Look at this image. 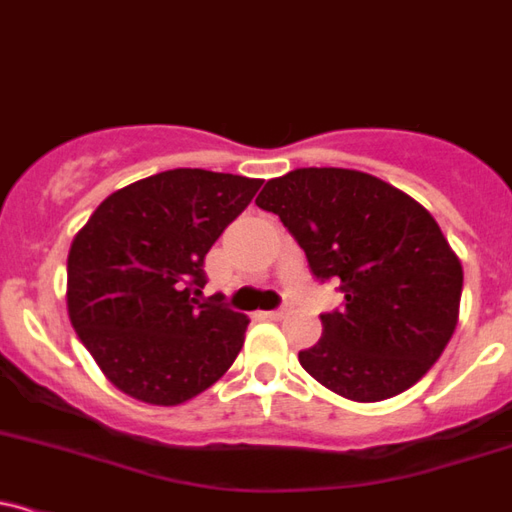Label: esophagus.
I'll list each match as a JSON object with an SVG mask.
<instances>
[{
	"label": "esophagus",
	"mask_w": 512,
	"mask_h": 512,
	"mask_svg": "<svg viewBox=\"0 0 512 512\" xmlns=\"http://www.w3.org/2000/svg\"><path fill=\"white\" fill-rule=\"evenodd\" d=\"M287 306H279V309H274V311H270V314H267V316H270V319H284V316H287Z\"/></svg>",
	"instance_id": "1"
}]
</instances>
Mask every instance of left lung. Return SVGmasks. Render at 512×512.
<instances>
[{
	"label": "left lung",
	"mask_w": 512,
	"mask_h": 512,
	"mask_svg": "<svg viewBox=\"0 0 512 512\" xmlns=\"http://www.w3.org/2000/svg\"><path fill=\"white\" fill-rule=\"evenodd\" d=\"M262 211L279 215L319 282L343 292L321 314L306 373L353 402L412 387L439 360L459 321L464 270L427 208L353 169H294L267 181Z\"/></svg>",
	"instance_id": "1"
}]
</instances>
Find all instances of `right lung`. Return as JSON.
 <instances>
[{"label":"right lung","instance_id":"1","mask_svg":"<svg viewBox=\"0 0 512 512\" xmlns=\"http://www.w3.org/2000/svg\"><path fill=\"white\" fill-rule=\"evenodd\" d=\"M262 179L171 169L95 208L68 252V316L117 390L174 407L201 395L238 358L245 314L198 301L208 250Z\"/></svg>","mask_w":512,"mask_h":512}]
</instances>
